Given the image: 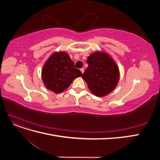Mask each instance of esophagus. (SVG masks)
Returning <instances> with one entry per match:
<instances>
[{
  "label": "esophagus",
  "instance_id": "obj_1",
  "mask_svg": "<svg viewBox=\"0 0 160 160\" xmlns=\"http://www.w3.org/2000/svg\"><path fill=\"white\" fill-rule=\"evenodd\" d=\"M80 71H81V72H82V73H83V72H84V68H81V69H80Z\"/></svg>",
  "mask_w": 160,
  "mask_h": 160
}]
</instances>
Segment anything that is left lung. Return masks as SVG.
Returning a JSON list of instances; mask_svg holds the SVG:
<instances>
[{
    "label": "left lung",
    "instance_id": "1",
    "mask_svg": "<svg viewBox=\"0 0 160 160\" xmlns=\"http://www.w3.org/2000/svg\"><path fill=\"white\" fill-rule=\"evenodd\" d=\"M88 67L82 75L89 90L94 95L103 97L111 93L119 79V68L109 55L95 52L88 58Z\"/></svg>",
    "mask_w": 160,
    "mask_h": 160
}]
</instances>
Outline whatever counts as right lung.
Returning a JSON list of instances; mask_svg holds the SVG:
<instances>
[{
  "label": "right lung",
  "mask_w": 160,
  "mask_h": 160,
  "mask_svg": "<svg viewBox=\"0 0 160 160\" xmlns=\"http://www.w3.org/2000/svg\"><path fill=\"white\" fill-rule=\"evenodd\" d=\"M82 75L65 52H57L48 59L42 70V79L46 88L55 93L64 91L75 78Z\"/></svg>",
  "instance_id": "right-lung-1"
}]
</instances>
